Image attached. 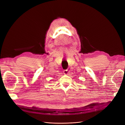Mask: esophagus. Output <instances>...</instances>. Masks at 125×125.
Masks as SVG:
<instances>
[{
	"instance_id": "34e87169",
	"label": "esophagus",
	"mask_w": 125,
	"mask_h": 125,
	"mask_svg": "<svg viewBox=\"0 0 125 125\" xmlns=\"http://www.w3.org/2000/svg\"><path fill=\"white\" fill-rule=\"evenodd\" d=\"M63 73V74H65V75H67V74H68V73H69V71L68 69H66V70H64Z\"/></svg>"
}]
</instances>
